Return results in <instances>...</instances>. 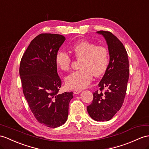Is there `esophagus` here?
I'll use <instances>...</instances> for the list:
<instances>
[{
  "instance_id": "obj_1",
  "label": "esophagus",
  "mask_w": 149,
  "mask_h": 149,
  "mask_svg": "<svg viewBox=\"0 0 149 149\" xmlns=\"http://www.w3.org/2000/svg\"><path fill=\"white\" fill-rule=\"evenodd\" d=\"M81 92V90H78V89H75L73 90V93L74 94H78Z\"/></svg>"
}]
</instances>
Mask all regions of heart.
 <instances>
[{
	"label": "heart",
	"instance_id": "b5f03b06",
	"mask_svg": "<svg viewBox=\"0 0 149 149\" xmlns=\"http://www.w3.org/2000/svg\"><path fill=\"white\" fill-rule=\"evenodd\" d=\"M70 50L76 59L79 60V70L68 75L65 79L66 86L72 89H82L91 82L93 74L100 77L105 74L109 64V51L104 45L82 40L72 45ZM57 67L63 71H68L71 65V58L64 51H58L55 57Z\"/></svg>",
	"mask_w": 149,
	"mask_h": 149
}]
</instances>
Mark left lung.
<instances>
[{"label":"left lung","instance_id":"left-lung-1","mask_svg":"<svg viewBox=\"0 0 149 149\" xmlns=\"http://www.w3.org/2000/svg\"><path fill=\"white\" fill-rule=\"evenodd\" d=\"M107 42L110 61L107 71L99 83L100 91L93 93L91 104L87 106L90 116L97 121L113 118L124 102L130 69L128 54L121 42L108 31H99ZM106 89L104 92L103 90Z\"/></svg>","mask_w":149,"mask_h":149}]
</instances>
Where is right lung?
Returning a JSON list of instances; mask_svg holds the SVG:
<instances>
[{"instance_id":"obj_1","label":"right lung","mask_w":149,"mask_h":149,"mask_svg":"<svg viewBox=\"0 0 149 149\" xmlns=\"http://www.w3.org/2000/svg\"><path fill=\"white\" fill-rule=\"evenodd\" d=\"M66 38L41 33L30 42L21 58L19 76L23 92L37 120L50 128L64 124L68 116L72 92L59 94L62 81L55 57Z\"/></svg>"}]
</instances>
